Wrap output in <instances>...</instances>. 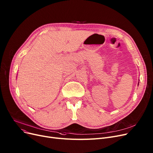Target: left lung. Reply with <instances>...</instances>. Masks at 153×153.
I'll return each mask as SVG.
<instances>
[{"label": "left lung", "instance_id": "left-lung-1", "mask_svg": "<svg viewBox=\"0 0 153 153\" xmlns=\"http://www.w3.org/2000/svg\"><path fill=\"white\" fill-rule=\"evenodd\" d=\"M138 84H139V83H138Z\"/></svg>", "mask_w": 153, "mask_h": 153}]
</instances>
